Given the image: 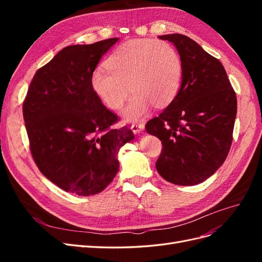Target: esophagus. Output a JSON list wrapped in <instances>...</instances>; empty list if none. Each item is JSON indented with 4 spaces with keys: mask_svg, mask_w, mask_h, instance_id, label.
I'll return each instance as SVG.
<instances>
[{
    "mask_svg": "<svg viewBox=\"0 0 262 262\" xmlns=\"http://www.w3.org/2000/svg\"><path fill=\"white\" fill-rule=\"evenodd\" d=\"M131 130L133 133L140 134L144 131V123H133L131 125Z\"/></svg>",
    "mask_w": 262,
    "mask_h": 262,
    "instance_id": "obj_1",
    "label": "esophagus"
}]
</instances>
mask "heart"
Segmentation results:
<instances>
[{
    "mask_svg": "<svg viewBox=\"0 0 262 262\" xmlns=\"http://www.w3.org/2000/svg\"><path fill=\"white\" fill-rule=\"evenodd\" d=\"M105 69L95 70L92 87L112 110L121 109L134 94L123 117L138 121L153 104L167 106L176 97L182 78V62L173 47L165 41L137 39L120 45L106 60Z\"/></svg>",
    "mask_w": 262,
    "mask_h": 262,
    "instance_id": "1",
    "label": "heart"
}]
</instances>
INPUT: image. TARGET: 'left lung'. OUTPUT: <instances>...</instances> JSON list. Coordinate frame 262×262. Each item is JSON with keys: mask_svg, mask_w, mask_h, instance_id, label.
<instances>
[{"mask_svg": "<svg viewBox=\"0 0 262 262\" xmlns=\"http://www.w3.org/2000/svg\"><path fill=\"white\" fill-rule=\"evenodd\" d=\"M175 45L182 62L176 97L145 124L161 140L158 173L171 184L193 186L208 179L226 160L233 141L236 94L222 63L181 34L160 36Z\"/></svg>", "mask_w": 262, "mask_h": 262, "instance_id": "1", "label": "left lung"}]
</instances>
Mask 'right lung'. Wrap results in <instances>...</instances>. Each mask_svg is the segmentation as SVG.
<instances>
[{"mask_svg": "<svg viewBox=\"0 0 262 262\" xmlns=\"http://www.w3.org/2000/svg\"><path fill=\"white\" fill-rule=\"evenodd\" d=\"M118 41L66 47L39 69L23 104L29 148L42 175L67 192H101L119 170L118 153L134 136L92 87L100 58Z\"/></svg>", "mask_w": 262, "mask_h": 262, "instance_id": "1", "label": "right lung"}]
</instances>
